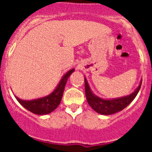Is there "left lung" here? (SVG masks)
I'll use <instances>...</instances> for the list:
<instances>
[{"instance_id":"left-lung-1","label":"left lung","mask_w":152,"mask_h":152,"mask_svg":"<svg viewBox=\"0 0 152 152\" xmlns=\"http://www.w3.org/2000/svg\"><path fill=\"white\" fill-rule=\"evenodd\" d=\"M142 79L139 83V87L132 93L131 94L122 97L113 98V99H103L99 97L94 94L90 88L88 80L84 77V83H85V94L86 99L91 108L97 113L101 115H111L123 110L127 106L135 99L137 96L142 85Z\"/></svg>"}]
</instances>
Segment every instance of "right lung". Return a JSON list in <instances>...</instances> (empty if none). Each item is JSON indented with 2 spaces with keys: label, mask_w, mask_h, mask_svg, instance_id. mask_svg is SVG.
I'll list each match as a JSON object with an SVG mask.
<instances>
[{
  "label": "right lung",
  "mask_w": 152,
  "mask_h": 152,
  "mask_svg": "<svg viewBox=\"0 0 152 152\" xmlns=\"http://www.w3.org/2000/svg\"><path fill=\"white\" fill-rule=\"evenodd\" d=\"M74 72L75 68H72L64 74L56 89L47 96L30 100H22L17 96H16V99L24 108H26L33 113L37 115H46L50 113L52 111H54L60 104L67 80L70 75Z\"/></svg>",
  "instance_id": "add662e5"
}]
</instances>
